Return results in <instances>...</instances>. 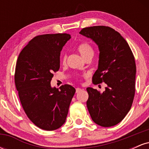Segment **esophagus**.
<instances>
[{
    "mask_svg": "<svg viewBox=\"0 0 149 149\" xmlns=\"http://www.w3.org/2000/svg\"><path fill=\"white\" fill-rule=\"evenodd\" d=\"M81 90H82V89H81V88H77L76 89V93H78V92H80V91H81Z\"/></svg>",
    "mask_w": 149,
    "mask_h": 149,
    "instance_id": "34e87169",
    "label": "esophagus"
}]
</instances>
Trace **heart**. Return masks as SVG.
<instances>
[{"instance_id": "1", "label": "heart", "mask_w": 149, "mask_h": 149, "mask_svg": "<svg viewBox=\"0 0 149 149\" xmlns=\"http://www.w3.org/2000/svg\"><path fill=\"white\" fill-rule=\"evenodd\" d=\"M77 49H78V52H80V54H81L82 57L85 59H86L87 57H90V56H93L94 54V50L93 48L90 43H88V42H80V44H78V45L77 46ZM66 54L64 53L61 56V61L62 62L65 64L66 61Z\"/></svg>"}]
</instances>
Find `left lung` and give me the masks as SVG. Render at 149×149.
Wrapping results in <instances>:
<instances>
[{
    "label": "left lung",
    "mask_w": 149,
    "mask_h": 149,
    "mask_svg": "<svg viewBox=\"0 0 149 149\" xmlns=\"http://www.w3.org/2000/svg\"><path fill=\"white\" fill-rule=\"evenodd\" d=\"M92 39L100 50L94 84L105 83V91L87 88V107L92 120L102 127L114 126L130 110L135 93L136 64L133 53L123 37L105 26L86 27L80 31Z\"/></svg>",
    "instance_id": "8db88e82"
}]
</instances>
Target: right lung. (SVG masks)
Here are the masks:
<instances>
[{
  "mask_svg": "<svg viewBox=\"0 0 149 149\" xmlns=\"http://www.w3.org/2000/svg\"><path fill=\"white\" fill-rule=\"evenodd\" d=\"M68 33L37 36L24 47L17 61L15 83L22 107L34 125L52 131L63 125L76 92L70 85L60 90L50 85L60 67V52Z\"/></svg>",
  "mask_w": 149,
  "mask_h": 149,
  "instance_id": "obj_1",
  "label": "right lung"
}]
</instances>
